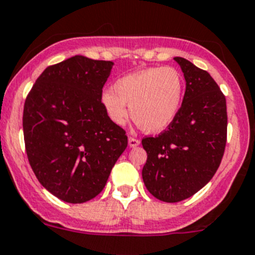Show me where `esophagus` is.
Here are the masks:
<instances>
[{"label":"esophagus","instance_id":"obj_1","mask_svg":"<svg viewBox=\"0 0 255 255\" xmlns=\"http://www.w3.org/2000/svg\"><path fill=\"white\" fill-rule=\"evenodd\" d=\"M128 144H129V146H132V148H135L137 145H139L140 142H139V139H137V138L129 137L128 138Z\"/></svg>","mask_w":255,"mask_h":255}]
</instances>
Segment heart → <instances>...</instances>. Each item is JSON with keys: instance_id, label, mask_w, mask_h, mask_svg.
<instances>
[{"instance_id": "obj_1", "label": "heart", "mask_w": 255, "mask_h": 255, "mask_svg": "<svg viewBox=\"0 0 255 255\" xmlns=\"http://www.w3.org/2000/svg\"><path fill=\"white\" fill-rule=\"evenodd\" d=\"M185 94L184 76L173 66L148 68L118 79L102 94V106L112 123L123 126L130 116L146 133H158L171 125Z\"/></svg>"}]
</instances>
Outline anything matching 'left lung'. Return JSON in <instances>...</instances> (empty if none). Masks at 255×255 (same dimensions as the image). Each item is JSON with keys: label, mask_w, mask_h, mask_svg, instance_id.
I'll return each instance as SVG.
<instances>
[{"label": "left lung", "mask_w": 255, "mask_h": 255, "mask_svg": "<svg viewBox=\"0 0 255 255\" xmlns=\"http://www.w3.org/2000/svg\"><path fill=\"white\" fill-rule=\"evenodd\" d=\"M186 81L175 120L156 137L142 139L143 181L164 202L189 199L212 179L227 142L226 97L206 70L176 56Z\"/></svg>", "instance_id": "obj_1"}]
</instances>
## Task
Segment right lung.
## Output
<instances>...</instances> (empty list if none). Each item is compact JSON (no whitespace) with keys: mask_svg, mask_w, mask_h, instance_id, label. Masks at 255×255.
Returning <instances> with one entry per match:
<instances>
[{"mask_svg":"<svg viewBox=\"0 0 255 255\" xmlns=\"http://www.w3.org/2000/svg\"><path fill=\"white\" fill-rule=\"evenodd\" d=\"M112 65L71 56L48 66L25 99L28 160L40 184L69 204L96 197L127 148L126 130L111 122L101 101Z\"/></svg>","mask_w":255,"mask_h":255,"instance_id":"add662e5","label":"right lung"}]
</instances>
